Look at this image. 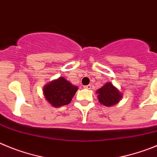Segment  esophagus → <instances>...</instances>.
I'll list each match as a JSON object with an SVG mask.
<instances>
[{"mask_svg":"<svg viewBox=\"0 0 157 157\" xmlns=\"http://www.w3.org/2000/svg\"><path fill=\"white\" fill-rule=\"evenodd\" d=\"M91 84H88V85H86V86H84V88H86V89H91Z\"/></svg>","mask_w":157,"mask_h":157,"instance_id":"1","label":"esophagus"}]
</instances>
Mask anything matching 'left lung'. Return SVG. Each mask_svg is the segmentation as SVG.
Masks as SVG:
<instances>
[{"label":"left lung","instance_id":"8db88e82","mask_svg":"<svg viewBox=\"0 0 157 157\" xmlns=\"http://www.w3.org/2000/svg\"><path fill=\"white\" fill-rule=\"evenodd\" d=\"M98 101L105 106L116 105L122 98L119 91L111 83H107L97 91Z\"/></svg>","mask_w":157,"mask_h":157}]
</instances>
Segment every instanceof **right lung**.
Returning <instances> with one entry per match:
<instances>
[{
  "mask_svg": "<svg viewBox=\"0 0 157 157\" xmlns=\"http://www.w3.org/2000/svg\"><path fill=\"white\" fill-rule=\"evenodd\" d=\"M77 89V86H73L64 77H59L45 85L43 91L45 98L52 106L59 107L70 103Z\"/></svg>",
  "mask_w": 157,
  "mask_h": 157,
  "instance_id": "right-lung-1",
  "label": "right lung"
}]
</instances>
